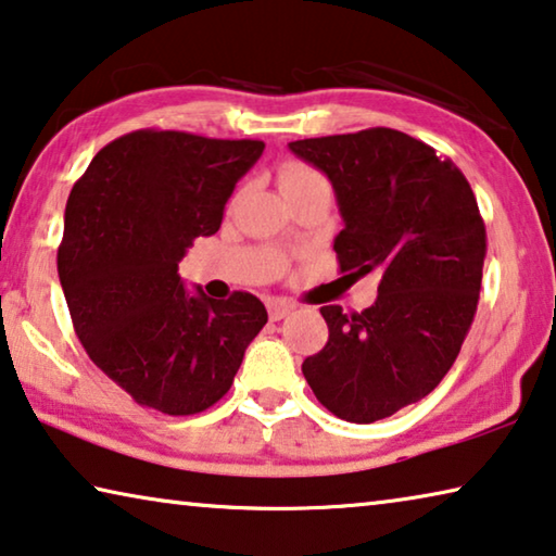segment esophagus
Here are the masks:
<instances>
[{
	"label": "esophagus",
	"mask_w": 556,
	"mask_h": 556,
	"mask_svg": "<svg viewBox=\"0 0 556 556\" xmlns=\"http://www.w3.org/2000/svg\"><path fill=\"white\" fill-rule=\"evenodd\" d=\"M294 306L292 304H287V302H269L267 304V312H269V319L271 321H279V319H285V316L292 312Z\"/></svg>",
	"instance_id": "1"
}]
</instances>
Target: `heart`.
<instances>
[{
  "label": "heart",
  "instance_id": "heart-1",
  "mask_svg": "<svg viewBox=\"0 0 556 556\" xmlns=\"http://www.w3.org/2000/svg\"><path fill=\"white\" fill-rule=\"evenodd\" d=\"M279 185H281V192H285L287 188H294V185H326V180L321 173L314 170V167L292 163L281 170Z\"/></svg>",
  "mask_w": 556,
  "mask_h": 556
}]
</instances>
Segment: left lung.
<instances>
[{
    "label": "left lung",
    "instance_id": "left-lung-1",
    "mask_svg": "<svg viewBox=\"0 0 556 556\" xmlns=\"http://www.w3.org/2000/svg\"><path fill=\"white\" fill-rule=\"evenodd\" d=\"M296 157L331 180L341 271H381L376 302L321 306L329 341L302 364L324 408L349 422L393 416L443 381L478 312L484 223L453 161L393 128L304 138Z\"/></svg>",
    "mask_w": 556,
    "mask_h": 556
}]
</instances>
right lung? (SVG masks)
Returning <instances> with one entry per match:
<instances>
[{
    "label": "right lung",
    "mask_w": 556,
    "mask_h": 556,
    "mask_svg": "<svg viewBox=\"0 0 556 556\" xmlns=\"http://www.w3.org/2000/svg\"><path fill=\"white\" fill-rule=\"evenodd\" d=\"M262 151V140L134 130L101 148L68 195L59 279L76 337L140 405L167 416L210 408L267 324L257 296L217 302L178 275Z\"/></svg>",
    "instance_id": "1"
}]
</instances>
